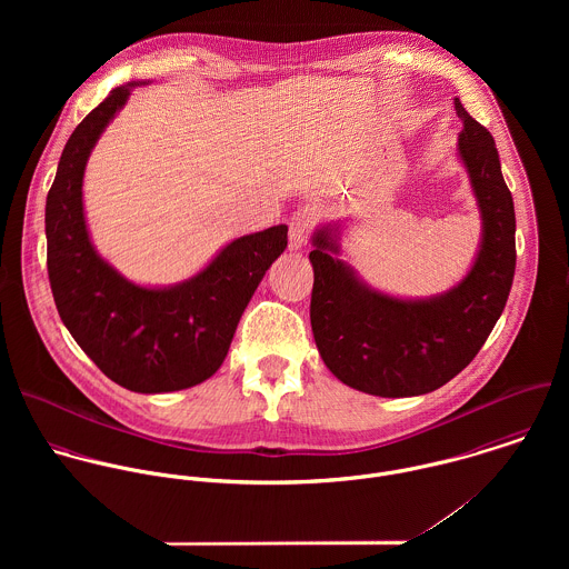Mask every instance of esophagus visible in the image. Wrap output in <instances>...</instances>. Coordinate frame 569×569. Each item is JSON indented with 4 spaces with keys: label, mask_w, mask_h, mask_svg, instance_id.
<instances>
[{
    "label": "esophagus",
    "mask_w": 569,
    "mask_h": 569,
    "mask_svg": "<svg viewBox=\"0 0 569 569\" xmlns=\"http://www.w3.org/2000/svg\"><path fill=\"white\" fill-rule=\"evenodd\" d=\"M311 212L309 210H298L293 217H291V223H289V244L291 249H300L302 244L307 243L309 239V230H311Z\"/></svg>",
    "instance_id": "34e87169"
}]
</instances>
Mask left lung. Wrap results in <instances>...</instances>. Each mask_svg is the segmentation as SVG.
<instances>
[{
  "instance_id": "8db88e82",
  "label": "left lung",
  "mask_w": 569,
  "mask_h": 569,
  "mask_svg": "<svg viewBox=\"0 0 569 569\" xmlns=\"http://www.w3.org/2000/svg\"><path fill=\"white\" fill-rule=\"evenodd\" d=\"M465 129L458 158L478 201L482 234L467 276L445 293L395 298L339 258L341 223L313 234L311 328L326 368L346 386L383 399L438 390L462 372L497 325L515 276V206L492 136L456 98Z\"/></svg>"
}]
</instances>
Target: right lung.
Here are the masks:
<instances>
[{
	"mask_svg": "<svg viewBox=\"0 0 569 569\" xmlns=\"http://www.w3.org/2000/svg\"><path fill=\"white\" fill-rule=\"evenodd\" d=\"M138 84L147 82L116 87L63 149L46 201L48 276L82 352L118 386L160 395L192 388L221 368L244 307L287 247V226L234 239L170 287H142L113 269L89 239L82 177L98 138Z\"/></svg>",
	"mask_w": 569,
	"mask_h": 569,
	"instance_id": "1",
	"label": "right lung"
}]
</instances>
